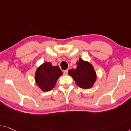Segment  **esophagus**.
Here are the masks:
<instances>
[{
	"mask_svg": "<svg viewBox=\"0 0 131 131\" xmlns=\"http://www.w3.org/2000/svg\"><path fill=\"white\" fill-rule=\"evenodd\" d=\"M68 70H65V71H63L64 75H68Z\"/></svg>",
	"mask_w": 131,
	"mask_h": 131,
	"instance_id": "1",
	"label": "esophagus"
}]
</instances>
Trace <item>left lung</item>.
I'll list each match as a JSON object with an SVG mask.
<instances>
[{
	"label": "left lung",
	"mask_w": 131,
	"mask_h": 131,
	"mask_svg": "<svg viewBox=\"0 0 131 131\" xmlns=\"http://www.w3.org/2000/svg\"><path fill=\"white\" fill-rule=\"evenodd\" d=\"M68 74L73 78L78 86L85 89L92 86L96 78L92 65L81 58L77 62V68L70 69Z\"/></svg>",
	"instance_id": "8db88e82"
}]
</instances>
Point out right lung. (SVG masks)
<instances>
[{
	"label": "right lung",
	"instance_id": "1",
	"mask_svg": "<svg viewBox=\"0 0 131 131\" xmlns=\"http://www.w3.org/2000/svg\"><path fill=\"white\" fill-rule=\"evenodd\" d=\"M62 74L59 66H53L49 62H45L36 70L35 81L42 91H51L55 86L58 78Z\"/></svg>",
	"mask_w": 131,
	"mask_h": 131
}]
</instances>
